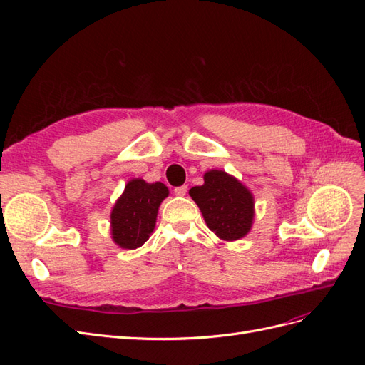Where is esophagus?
I'll return each mask as SVG.
<instances>
[{
  "label": "esophagus",
  "instance_id": "34e87169",
  "mask_svg": "<svg viewBox=\"0 0 365 365\" xmlns=\"http://www.w3.org/2000/svg\"><path fill=\"white\" fill-rule=\"evenodd\" d=\"M187 189H189V187H187V185H181V187H176V189H175L173 192H175L176 196H184V195L187 193Z\"/></svg>",
  "mask_w": 365,
  "mask_h": 365
}]
</instances>
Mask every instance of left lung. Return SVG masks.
I'll return each instance as SVG.
<instances>
[{
  "mask_svg": "<svg viewBox=\"0 0 365 365\" xmlns=\"http://www.w3.org/2000/svg\"><path fill=\"white\" fill-rule=\"evenodd\" d=\"M189 195L200 207L207 227L222 240L248 235L254 217V197L247 187L224 170H208L204 184Z\"/></svg>",
  "mask_w": 365,
  "mask_h": 365,
  "instance_id": "8db88e82",
  "label": "left lung"
}]
</instances>
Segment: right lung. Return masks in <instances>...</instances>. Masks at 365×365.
Instances as JSON below:
<instances>
[{"label":"right lung","mask_w":365,"mask_h":365,"mask_svg":"<svg viewBox=\"0 0 365 365\" xmlns=\"http://www.w3.org/2000/svg\"><path fill=\"white\" fill-rule=\"evenodd\" d=\"M169 196L163 182L130 180L111 212V235L120 248L135 250L155 228L160 204Z\"/></svg>","instance_id":"1"}]
</instances>
